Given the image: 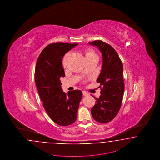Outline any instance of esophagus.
Listing matches in <instances>:
<instances>
[{
	"label": "esophagus",
	"mask_w": 160,
	"mask_h": 160,
	"mask_svg": "<svg viewBox=\"0 0 160 160\" xmlns=\"http://www.w3.org/2000/svg\"><path fill=\"white\" fill-rule=\"evenodd\" d=\"M82 93L83 95V96H85V97L89 95V93H88V92H85V91H83Z\"/></svg>",
	"instance_id": "34e87169"
}]
</instances>
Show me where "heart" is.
<instances>
[{"mask_svg":"<svg viewBox=\"0 0 160 160\" xmlns=\"http://www.w3.org/2000/svg\"><path fill=\"white\" fill-rule=\"evenodd\" d=\"M84 56L86 60L91 59L93 57H97L95 52L92 51V49H87L84 51ZM68 54H66L62 59V66L63 67L65 68L67 67L68 62Z\"/></svg>","mask_w":160,"mask_h":160,"instance_id":"1","label":"heart"}]
</instances>
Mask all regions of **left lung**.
Wrapping results in <instances>:
<instances>
[{
    "label": "left lung",
    "mask_w": 160,
    "mask_h": 160,
    "mask_svg": "<svg viewBox=\"0 0 160 160\" xmlns=\"http://www.w3.org/2000/svg\"><path fill=\"white\" fill-rule=\"evenodd\" d=\"M89 43L98 47L103 59L102 71L97 81L101 85V96L96 98L91 114L98 122L107 123L117 116L121 107L125 87L122 63L110 45L100 40Z\"/></svg>",
    "instance_id": "8db88e82"
}]
</instances>
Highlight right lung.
I'll return each mask as SVG.
<instances>
[{
    "label": "right lung",
    "mask_w": 160,
    "mask_h": 160,
    "mask_svg": "<svg viewBox=\"0 0 160 160\" xmlns=\"http://www.w3.org/2000/svg\"><path fill=\"white\" fill-rule=\"evenodd\" d=\"M77 45L51 43L43 49L36 62L35 81L43 107L52 120L61 126H68L75 122L82 97L80 90L68 93L63 92L60 81L65 77L62 58Z\"/></svg>",
    "instance_id": "obj_1"
}]
</instances>
